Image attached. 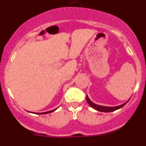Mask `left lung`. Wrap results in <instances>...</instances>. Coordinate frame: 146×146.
<instances>
[{
	"label": "left lung",
	"mask_w": 146,
	"mask_h": 146,
	"mask_svg": "<svg viewBox=\"0 0 146 146\" xmlns=\"http://www.w3.org/2000/svg\"><path fill=\"white\" fill-rule=\"evenodd\" d=\"M86 100H87L88 103L89 105H90L91 108H93L94 109L96 110H98V111L105 112V113H110V112L115 111V110L120 109V108H121L122 107H123L125 104L127 103V102H126V103H124V104H121V105H119V106H117V107H104V106H101V105H97V104L93 103L92 102H91V100L89 99V98L88 97V96H86Z\"/></svg>",
	"instance_id": "8db88e82"
}]
</instances>
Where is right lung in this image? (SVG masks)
I'll use <instances>...</instances> for the list:
<instances>
[{"label": "right lung", "instance_id": "right-lung-1", "mask_svg": "<svg viewBox=\"0 0 146 146\" xmlns=\"http://www.w3.org/2000/svg\"><path fill=\"white\" fill-rule=\"evenodd\" d=\"M55 110H56V109H55V110H51V111L45 112V113H37V114H41V115H43V114H47V113H52V112L55 111Z\"/></svg>", "mask_w": 146, "mask_h": 146}]
</instances>
